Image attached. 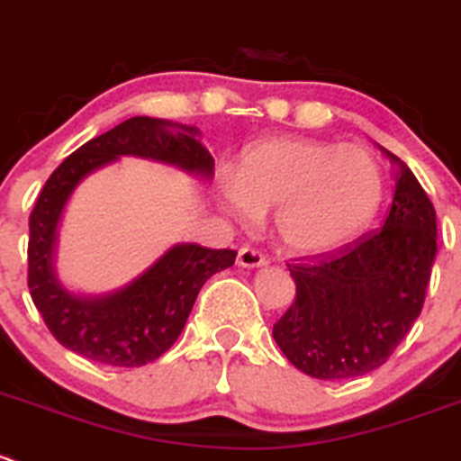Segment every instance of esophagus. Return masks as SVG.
Instances as JSON below:
<instances>
[{
    "instance_id": "esophagus-1",
    "label": "esophagus",
    "mask_w": 461,
    "mask_h": 461,
    "mask_svg": "<svg viewBox=\"0 0 461 461\" xmlns=\"http://www.w3.org/2000/svg\"><path fill=\"white\" fill-rule=\"evenodd\" d=\"M267 255L259 253V250L250 249V246H244V249H240V253H237V264L244 268H259V267H267Z\"/></svg>"
}]
</instances>
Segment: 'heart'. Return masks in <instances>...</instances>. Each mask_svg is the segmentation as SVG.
I'll list each match as a JSON object with an SVG mask.
<instances>
[{
    "instance_id": "obj_1",
    "label": "heart",
    "mask_w": 461,
    "mask_h": 461,
    "mask_svg": "<svg viewBox=\"0 0 461 461\" xmlns=\"http://www.w3.org/2000/svg\"><path fill=\"white\" fill-rule=\"evenodd\" d=\"M221 194L241 220L273 208L277 240L294 253L325 255L375 220L384 176L358 145L280 136L246 149Z\"/></svg>"
}]
</instances>
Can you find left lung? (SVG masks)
Returning <instances> with one entry per match:
<instances>
[{"instance_id":"8db88e82","label":"left lung","mask_w":461,"mask_h":461,"mask_svg":"<svg viewBox=\"0 0 461 461\" xmlns=\"http://www.w3.org/2000/svg\"><path fill=\"white\" fill-rule=\"evenodd\" d=\"M384 154L396 166L384 229L289 264L295 300L273 325V339L313 379L343 381L384 366L426 300L437 255L435 208L412 170Z\"/></svg>"}]
</instances>
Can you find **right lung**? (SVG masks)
<instances>
[{
    "mask_svg": "<svg viewBox=\"0 0 461 461\" xmlns=\"http://www.w3.org/2000/svg\"><path fill=\"white\" fill-rule=\"evenodd\" d=\"M184 122L134 116L86 140L49 176L29 220V291L49 331L71 352L113 367H140L172 348L203 282L235 262V250L175 244L140 276L104 295H80L58 280V226L74 190L121 157L167 163L211 181L215 158Z\"/></svg>",
    "mask_w": 461,
    "mask_h": 461,
    "instance_id": "right-lung-1",
    "label": "right lung"
}]
</instances>
